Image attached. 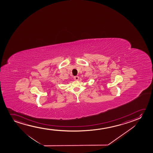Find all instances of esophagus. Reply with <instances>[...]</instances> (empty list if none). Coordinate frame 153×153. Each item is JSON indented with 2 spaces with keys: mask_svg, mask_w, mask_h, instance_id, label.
<instances>
[{
  "mask_svg": "<svg viewBox=\"0 0 153 153\" xmlns=\"http://www.w3.org/2000/svg\"><path fill=\"white\" fill-rule=\"evenodd\" d=\"M74 79L75 80H78L79 79V77L77 76H74Z\"/></svg>",
  "mask_w": 153,
  "mask_h": 153,
  "instance_id": "1",
  "label": "esophagus"
}]
</instances>
